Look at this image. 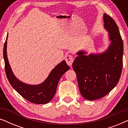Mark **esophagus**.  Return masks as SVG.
Returning a JSON list of instances; mask_svg holds the SVG:
<instances>
[{
  "label": "esophagus",
  "mask_w": 128,
  "mask_h": 128,
  "mask_svg": "<svg viewBox=\"0 0 128 128\" xmlns=\"http://www.w3.org/2000/svg\"><path fill=\"white\" fill-rule=\"evenodd\" d=\"M65 60L69 66H71L73 62V58L72 55H67L65 56Z\"/></svg>",
  "instance_id": "1"
}]
</instances>
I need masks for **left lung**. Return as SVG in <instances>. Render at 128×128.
<instances>
[{"mask_svg": "<svg viewBox=\"0 0 128 128\" xmlns=\"http://www.w3.org/2000/svg\"><path fill=\"white\" fill-rule=\"evenodd\" d=\"M105 28L109 32L111 45L104 54L78 52L73 63L80 92L85 99L95 100L106 96L116 86L123 66V41L116 22L104 14Z\"/></svg>", "mask_w": 128, "mask_h": 128, "instance_id": "obj_1", "label": "left lung"}]
</instances>
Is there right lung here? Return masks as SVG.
Here are the masks:
<instances>
[{"label": "right lung", "mask_w": 128, "mask_h": 128, "mask_svg": "<svg viewBox=\"0 0 128 128\" xmlns=\"http://www.w3.org/2000/svg\"><path fill=\"white\" fill-rule=\"evenodd\" d=\"M7 36L3 48V58L7 78L14 89L24 98L30 102L37 104H46L55 96L57 86L60 78L70 67L65 60L58 64L49 75L44 82L39 85L32 86L22 83L14 76L7 57Z\"/></svg>", "instance_id": "obj_1"}]
</instances>
